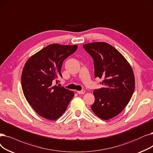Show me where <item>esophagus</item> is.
<instances>
[{
  "label": "esophagus",
  "mask_w": 153,
  "mask_h": 153,
  "mask_svg": "<svg viewBox=\"0 0 153 153\" xmlns=\"http://www.w3.org/2000/svg\"><path fill=\"white\" fill-rule=\"evenodd\" d=\"M76 92L78 94H84L85 93V91L84 90H82L81 91H76Z\"/></svg>",
  "instance_id": "34e87169"
}]
</instances>
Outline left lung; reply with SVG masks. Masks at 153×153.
<instances>
[{
    "label": "left lung",
    "instance_id": "8db88e82",
    "mask_svg": "<svg viewBox=\"0 0 153 153\" xmlns=\"http://www.w3.org/2000/svg\"><path fill=\"white\" fill-rule=\"evenodd\" d=\"M83 47L94 59L95 77L103 79V87L94 91L95 102L91 108L103 120L112 119L123 111L132 96V69L123 54L107 42H91Z\"/></svg>",
    "mask_w": 153,
    "mask_h": 153
}]
</instances>
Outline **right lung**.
Masks as SVG:
<instances>
[{"label":"right lung","mask_w":153,"mask_h":153,"mask_svg":"<svg viewBox=\"0 0 153 153\" xmlns=\"http://www.w3.org/2000/svg\"><path fill=\"white\" fill-rule=\"evenodd\" d=\"M77 45L52 44L30 56L24 66L21 85L24 96L41 117L54 120L65 112L74 92L53 86L61 76L63 61L77 50Z\"/></svg>","instance_id":"right-lung-1"}]
</instances>
